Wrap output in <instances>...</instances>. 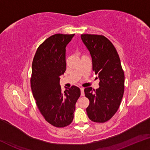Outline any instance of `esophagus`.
Wrapping results in <instances>:
<instances>
[{"label":"esophagus","mask_w":150,"mask_h":150,"mask_svg":"<svg viewBox=\"0 0 150 150\" xmlns=\"http://www.w3.org/2000/svg\"><path fill=\"white\" fill-rule=\"evenodd\" d=\"M81 89V96H84L85 95V93H84V88L81 87L80 88Z\"/></svg>","instance_id":"esophagus-1"}]
</instances>
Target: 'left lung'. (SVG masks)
Wrapping results in <instances>:
<instances>
[{
    "label": "left lung",
    "instance_id": "1",
    "mask_svg": "<svg viewBox=\"0 0 150 150\" xmlns=\"http://www.w3.org/2000/svg\"><path fill=\"white\" fill-rule=\"evenodd\" d=\"M81 40L90 52L93 71L98 75L99 88H85L89 99L88 117L95 122L103 123L115 115L120 106L124 90V73L116 48L102 35L81 34Z\"/></svg>",
    "mask_w": 150,
    "mask_h": 150
}]
</instances>
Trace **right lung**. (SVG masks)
I'll list each match as a JSON object with an SVG mask.
<instances>
[{
    "label": "right lung",
    "instance_id": "obj_1",
    "mask_svg": "<svg viewBox=\"0 0 150 150\" xmlns=\"http://www.w3.org/2000/svg\"><path fill=\"white\" fill-rule=\"evenodd\" d=\"M75 34H56L37 49L32 62L31 88L45 120L57 128L72 122L80 88L72 86L62 92L60 76L66 70L65 47Z\"/></svg>",
    "mask_w": 150,
    "mask_h": 150
}]
</instances>
